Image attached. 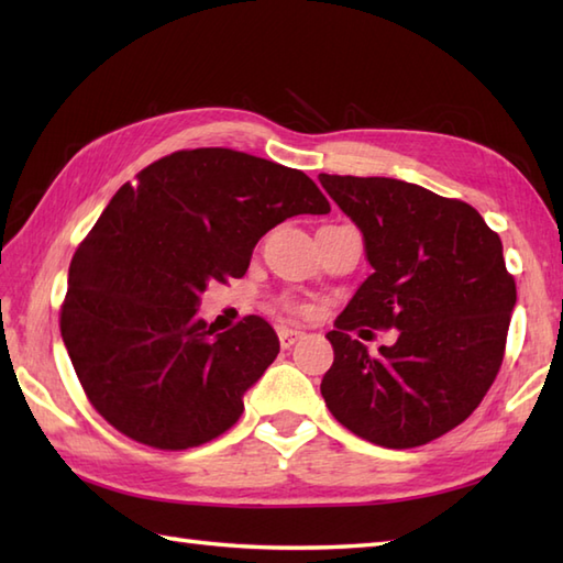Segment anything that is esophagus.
<instances>
[{"instance_id":"1","label":"esophagus","mask_w":563,"mask_h":563,"mask_svg":"<svg viewBox=\"0 0 563 563\" xmlns=\"http://www.w3.org/2000/svg\"><path fill=\"white\" fill-rule=\"evenodd\" d=\"M305 336L302 331H297V329H288V327H283L280 331H278V339H280V345L283 349H290V345H295L297 341H300Z\"/></svg>"}]
</instances>
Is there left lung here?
Segmentation results:
<instances>
[{
    "instance_id": "left-lung-1",
    "label": "left lung",
    "mask_w": 563,
    "mask_h": 563,
    "mask_svg": "<svg viewBox=\"0 0 563 563\" xmlns=\"http://www.w3.org/2000/svg\"><path fill=\"white\" fill-rule=\"evenodd\" d=\"M363 234L373 273L327 339L329 411L355 435L404 450L460 426L504 363L516 280L504 244L462 200L385 176H319ZM355 325L399 330L369 356Z\"/></svg>"
}]
</instances>
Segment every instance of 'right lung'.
I'll use <instances>...</instances> for the list:
<instances>
[{
	"mask_svg": "<svg viewBox=\"0 0 563 563\" xmlns=\"http://www.w3.org/2000/svg\"><path fill=\"white\" fill-rule=\"evenodd\" d=\"M329 210L307 174L222 147L174 152L118 188L71 256L59 314L93 409L159 450L232 428L280 341L254 314L214 333L200 297L242 278L275 224Z\"/></svg>",
	"mask_w": 563,
	"mask_h": 563,
	"instance_id": "obj_1",
	"label": "right lung"
}]
</instances>
